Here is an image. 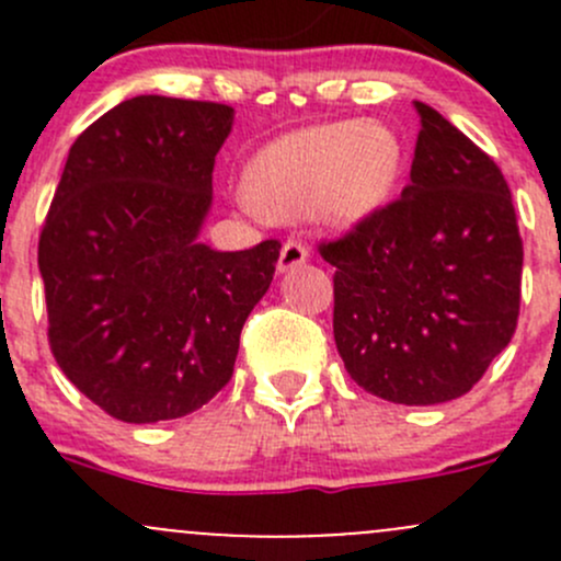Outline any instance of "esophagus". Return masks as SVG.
Segmentation results:
<instances>
[{
	"label": "esophagus",
	"instance_id": "34e87169",
	"mask_svg": "<svg viewBox=\"0 0 561 561\" xmlns=\"http://www.w3.org/2000/svg\"><path fill=\"white\" fill-rule=\"evenodd\" d=\"M307 257H309V247L301 244V241L290 239V241H285V247H282L279 263H276V268L285 274V271H293V268H298V265L307 263Z\"/></svg>",
	"mask_w": 561,
	"mask_h": 561
}]
</instances>
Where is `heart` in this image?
<instances>
[{"label": "heart", "mask_w": 561, "mask_h": 561, "mask_svg": "<svg viewBox=\"0 0 561 561\" xmlns=\"http://www.w3.org/2000/svg\"><path fill=\"white\" fill-rule=\"evenodd\" d=\"M399 173L393 129L344 118L271 140L249 162L244 190L265 217L296 219L314 208L328 222L350 225L386 203Z\"/></svg>", "instance_id": "1"}]
</instances>
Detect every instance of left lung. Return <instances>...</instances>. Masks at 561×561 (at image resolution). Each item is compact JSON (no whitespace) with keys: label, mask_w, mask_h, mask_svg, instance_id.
<instances>
[{"label":"left lung","mask_w":561,"mask_h":561,"mask_svg":"<svg viewBox=\"0 0 561 561\" xmlns=\"http://www.w3.org/2000/svg\"><path fill=\"white\" fill-rule=\"evenodd\" d=\"M415 111L401 197L317 252L336 268L333 339L347 375L393 404H443L511 344L524 244L500 165L443 113Z\"/></svg>","instance_id":"8db88e82"}]
</instances>
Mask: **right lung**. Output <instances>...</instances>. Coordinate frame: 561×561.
Returning a JSON list of instances; mask_svg holds the SVG:
<instances>
[{
    "instance_id": "add662e5",
    "label": "right lung",
    "mask_w": 561,
    "mask_h": 561,
    "mask_svg": "<svg viewBox=\"0 0 561 561\" xmlns=\"http://www.w3.org/2000/svg\"><path fill=\"white\" fill-rule=\"evenodd\" d=\"M233 107L140 94L89 124L50 201L37 263L56 364L124 423L184 417L233 377L282 244H197Z\"/></svg>"
}]
</instances>
